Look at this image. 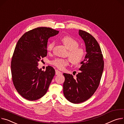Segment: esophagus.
Wrapping results in <instances>:
<instances>
[{
    "mask_svg": "<svg viewBox=\"0 0 124 124\" xmlns=\"http://www.w3.org/2000/svg\"><path fill=\"white\" fill-rule=\"evenodd\" d=\"M55 74L56 75H62V73L60 71H59L58 70H55Z\"/></svg>",
    "mask_w": 124,
    "mask_h": 124,
    "instance_id": "obj_1",
    "label": "esophagus"
}]
</instances>
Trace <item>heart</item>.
<instances>
[{
    "mask_svg": "<svg viewBox=\"0 0 124 124\" xmlns=\"http://www.w3.org/2000/svg\"><path fill=\"white\" fill-rule=\"evenodd\" d=\"M63 44L69 50L68 55L69 59L56 58L51 61V64L60 69H64L67 66L70 61L73 64H78L83 60L86 52L82 47H79L77 41L70 36H65L61 39ZM54 41L48 43L46 49L47 51L50 52L54 46Z\"/></svg>",
    "mask_w": 124,
    "mask_h": 124,
    "instance_id": "obj_1",
    "label": "heart"
}]
</instances>
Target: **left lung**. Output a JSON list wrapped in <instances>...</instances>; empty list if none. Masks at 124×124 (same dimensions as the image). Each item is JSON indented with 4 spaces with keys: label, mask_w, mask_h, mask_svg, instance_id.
Segmentation results:
<instances>
[{
    "label": "left lung",
    "mask_w": 124,
    "mask_h": 124,
    "mask_svg": "<svg viewBox=\"0 0 124 124\" xmlns=\"http://www.w3.org/2000/svg\"><path fill=\"white\" fill-rule=\"evenodd\" d=\"M79 35L84 40L87 54L81 62L79 73L74 79L72 75L64 73L63 93L74 104L84 102L95 92L100 84L104 69L101 48L95 38L89 33L79 30Z\"/></svg>",
    "instance_id": "1"
}]
</instances>
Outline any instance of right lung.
Here are the masks:
<instances>
[{
  "instance_id": "1",
  "label": "right lung",
  "mask_w": 124,
  "mask_h": 124,
  "mask_svg": "<svg viewBox=\"0 0 124 124\" xmlns=\"http://www.w3.org/2000/svg\"><path fill=\"white\" fill-rule=\"evenodd\" d=\"M58 33L49 27H38L24 33L16 45L11 63L12 81L18 93L28 100L42 97L55 75L52 67L43 71L38 66L47 56L48 39Z\"/></svg>"
}]
</instances>
